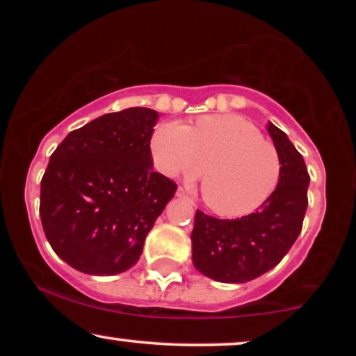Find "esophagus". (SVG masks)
I'll list each match as a JSON object with an SVG mask.
<instances>
[{
	"instance_id": "obj_1",
	"label": "esophagus",
	"mask_w": 356,
	"mask_h": 356,
	"mask_svg": "<svg viewBox=\"0 0 356 356\" xmlns=\"http://www.w3.org/2000/svg\"><path fill=\"white\" fill-rule=\"evenodd\" d=\"M177 196H178V197H188V193L184 191L183 188H178V189H177Z\"/></svg>"
}]
</instances>
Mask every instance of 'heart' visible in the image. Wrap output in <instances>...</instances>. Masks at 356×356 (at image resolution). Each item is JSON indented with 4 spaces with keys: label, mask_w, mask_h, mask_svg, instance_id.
<instances>
[{
    "label": "heart",
    "mask_w": 356,
    "mask_h": 356,
    "mask_svg": "<svg viewBox=\"0 0 356 356\" xmlns=\"http://www.w3.org/2000/svg\"><path fill=\"white\" fill-rule=\"evenodd\" d=\"M150 149L157 167L168 177L193 179L204 171L202 197L222 217L256 212L280 183L279 152L257 126L238 115L202 116L194 128L165 121L155 129Z\"/></svg>",
    "instance_id": "heart-1"
}]
</instances>
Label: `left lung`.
Returning <instances> with one entry per match:
<instances>
[{"mask_svg": "<svg viewBox=\"0 0 356 356\" xmlns=\"http://www.w3.org/2000/svg\"><path fill=\"white\" fill-rule=\"evenodd\" d=\"M282 162L277 191L257 212L220 220L196 211L191 233L193 264L209 279L245 284L279 264L301 232L308 207L309 175L284 131L267 123Z\"/></svg>", "mask_w": 356, "mask_h": 356, "instance_id": "1", "label": "left lung"}]
</instances>
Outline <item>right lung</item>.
I'll list each match as a JSON object with an SVG mask.
<instances>
[{"label":"right lung","mask_w":356,"mask_h":356,"mask_svg":"<svg viewBox=\"0 0 356 356\" xmlns=\"http://www.w3.org/2000/svg\"><path fill=\"white\" fill-rule=\"evenodd\" d=\"M159 113L134 106L72 131L42 178L40 218L53 251L76 270L116 275L138 262L177 184L154 172Z\"/></svg>","instance_id":"right-lung-1"}]
</instances>
